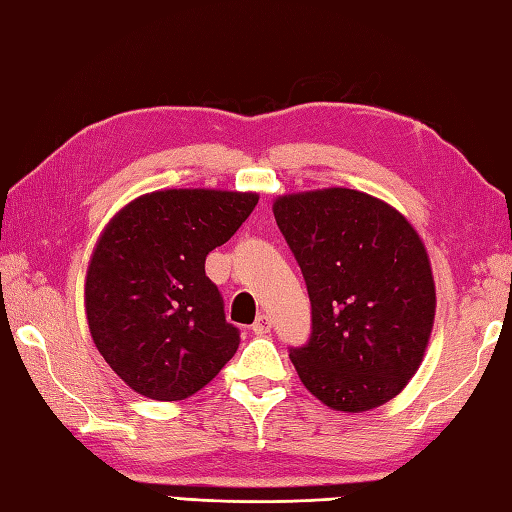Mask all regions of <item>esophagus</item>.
<instances>
[{
	"mask_svg": "<svg viewBox=\"0 0 512 512\" xmlns=\"http://www.w3.org/2000/svg\"><path fill=\"white\" fill-rule=\"evenodd\" d=\"M269 330H272V318L265 316V314H260V316L256 318V321H254V325H252V332L258 334V336H263V334H267Z\"/></svg>",
	"mask_w": 512,
	"mask_h": 512,
	"instance_id": "34e87169",
	"label": "esophagus"
}]
</instances>
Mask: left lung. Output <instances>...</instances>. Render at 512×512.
<instances>
[{
  "mask_svg": "<svg viewBox=\"0 0 512 512\" xmlns=\"http://www.w3.org/2000/svg\"><path fill=\"white\" fill-rule=\"evenodd\" d=\"M274 218L312 303L310 341L289 350L303 385L332 410L383 406L419 370L435 323L419 234L388 202L343 187L276 198Z\"/></svg>",
  "mask_w": 512,
  "mask_h": 512,
  "instance_id": "1",
  "label": "left lung"
}]
</instances>
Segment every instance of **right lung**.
Returning a JSON list of instances; mask_svg holds the SVG:
<instances>
[{"instance_id":"1","label":"right lung","mask_w":512,"mask_h":512,"mask_svg":"<svg viewBox=\"0 0 512 512\" xmlns=\"http://www.w3.org/2000/svg\"><path fill=\"white\" fill-rule=\"evenodd\" d=\"M256 202L240 191H153L102 231L86 272V321L104 361L142 397L187 399L236 354L240 332L225 321L205 258Z\"/></svg>"}]
</instances>
